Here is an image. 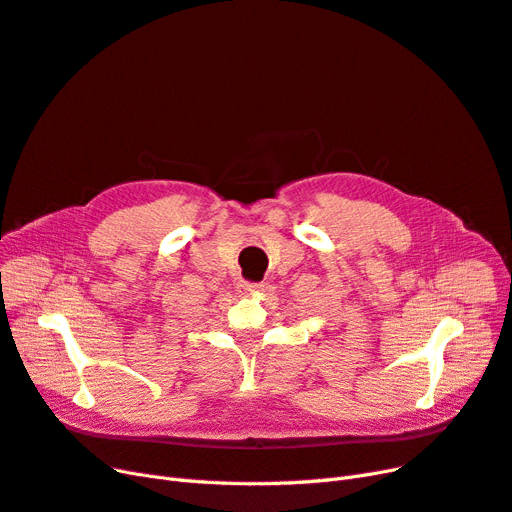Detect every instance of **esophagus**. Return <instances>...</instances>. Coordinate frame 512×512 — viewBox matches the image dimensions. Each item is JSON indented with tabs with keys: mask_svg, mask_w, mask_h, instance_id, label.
I'll use <instances>...</instances> for the list:
<instances>
[{
	"mask_svg": "<svg viewBox=\"0 0 512 512\" xmlns=\"http://www.w3.org/2000/svg\"><path fill=\"white\" fill-rule=\"evenodd\" d=\"M258 288V284H250V282H241L239 284V292L241 294H250V292H254Z\"/></svg>",
	"mask_w": 512,
	"mask_h": 512,
	"instance_id": "obj_1",
	"label": "esophagus"
}]
</instances>
